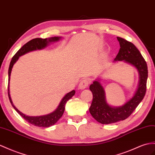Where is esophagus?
<instances>
[{"label":"esophagus","mask_w":155,"mask_h":155,"mask_svg":"<svg viewBox=\"0 0 155 155\" xmlns=\"http://www.w3.org/2000/svg\"><path fill=\"white\" fill-rule=\"evenodd\" d=\"M90 84V81L88 80V79H83L82 80L80 83H79V85H78V88L79 89H85Z\"/></svg>","instance_id":"obj_1"}]
</instances>
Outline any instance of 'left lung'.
Returning <instances> with one entry per match:
<instances>
[{"label":"left lung","instance_id":"left-lung-1","mask_svg":"<svg viewBox=\"0 0 155 155\" xmlns=\"http://www.w3.org/2000/svg\"><path fill=\"white\" fill-rule=\"evenodd\" d=\"M117 39L120 48L114 61L124 60L136 67L140 74V82L133 97L120 107H112L107 104L105 91L100 82L94 81L90 86L93 100L89 111L97 122L104 124L124 120L129 117L143 100L146 93L148 69L145 59L134 44L120 37H117Z\"/></svg>","mask_w":155,"mask_h":155}]
</instances>
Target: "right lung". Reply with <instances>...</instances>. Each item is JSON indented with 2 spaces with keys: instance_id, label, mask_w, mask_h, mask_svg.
Masks as SVG:
<instances>
[{
  "instance_id": "obj_1",
  "label": "right lung",
  "mask_w": 155,
  "mask_h": 155,
  "mask_svg": "<svg viewBox=\"0 0 155 155\" xmlns=\"http://www.w3.org/2000/svg\"><path fill=\"white\" fill-rule=\"evenodd\" d=\"M60 37H51L48 39L47 38H36L31 40L30 41L27 42L25 45H23L20 49H19L16 54H15L12 60L10 61V64L9 66V69H8V97L14 109L16 110V111L20 114V115L25 119L26 121L28 122L30 124H33L34 126H38V127H44V128H47V127H50L51 126L54 125L55 123H56L58 120L60 118L63 113H64L65 110V105L66 103L72 97L74 94L75 91L73 90L70 92L69 93L67 94L62 99L61 101L59 104L58 107L57 109L54 110L53 113H51L49 114H47V115L45 116H41V117H29L26 116L25 114H23L21 112L19 111V110L15 107L12 101L11 100L10 95V90H9V82H10V74L12 69V67L14 63L16 62V61L18 59L19 57L21 56V55L25 54L27 52H29L30 51H33L35 50H41L42 48L46 47L48 44L50 42H54L59 41V39Z\"/></svg>"
}]
</instances>
